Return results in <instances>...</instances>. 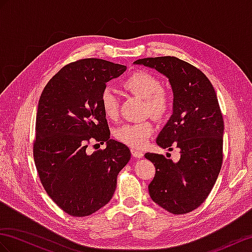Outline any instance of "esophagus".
I'll list each match as a JSON object with an SVG mask.
<instances>
[{"instance_id":"esophagus-1","label":"esophagus","mask_w":252,"mask_h":252,"mask_svg":"<svg viewBox=\"0 0 252 252\" xmlns=\"http://www.w3.org/2000/svg\"><path fill=\"white\" fill-rule=\"evenodd\" d=\"M131 153L134 158H141L144 157L143 151L137 150V149H131Z\"/></svg>"}]
</instances>
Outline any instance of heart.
<instances>
[{
  "instance_id": "1",
  "label": "heart",
  "mask_w": 252,
  "mask_h": 252,
  "mask_svg": "<svg viewBox=\"0 0 252 252\" xmlns=\"http://www.w3.org/2000/svg\"><path fill=\"white\" fill-rule=\"evenodd\" d=\"M122 85L131 94L145 99V112L154 118H164L171 109V94L160 87V82L157 76L146 72L136 71L128 75ZM100 104L103 113L109 119H116L119 113V101L109 88L103 90L100 96ZM154 131L150 121L138 124L122 125L114 131L115 138L120 143L132 148L144 147Z\"/></svg>"
}]
</instances>
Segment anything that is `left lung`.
<instances>
[{
	"label": "left lung",
	"instance_id": "1",
	"mask_svg": "<svg viewBox=\"0 0 252 252\" xmlns=\"http://www.w3.org/2000/svg\"><path fill=\"white\" fill-rule=\"evenodd\" d=\"M168 77L173 111L157 144L180 149L177 163L162 154L146 153L156 166L150 197L172 214H186L208 198L222 164L223 119L215 89L205 74L175 56L148 57L134 62Z\"/></svg>",
	"mask_w": 252,
	"mask_h": 252
}]
</instances>
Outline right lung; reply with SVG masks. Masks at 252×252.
I'll return each instance as SVG.
<instances>
[{
	"mask_svg": "<svg viewBox=\"0 0 252 252\" xmlns=\"http://www.w3.org/2000/svg\"><path fill=\"white\" fill-rule=\"evenodd\" d=\"M124 64L85 59L66 64L44 87L38 103L33 154L41 184L67 214L89 216L112 199L117 176L131 158L128 148L109 139L100 96ZM107 148L92 155L90 140Z\"/></svg>",
	"mask_w": 252,
	"mask_h": 252,
	"instance_id": "add662e5",
	"label": "right lung"
}]
</instances>
